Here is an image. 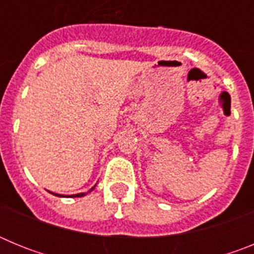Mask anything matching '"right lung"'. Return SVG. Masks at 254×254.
Wrapping results in <instances>:
<instances>
[{"mask_svg": "<svg viewBox=\"0 0 254 254\" xmlns=\"http://www.w3.org/2000/svg\"><path fill=\"white\" fill-rule=\"evenodd\" d=\"M94 187H95V186H94ZM94 187L91 188L90 190H93ZM90 190H89V192H90ZM86 193H87V192H86ZM86 193H78V194H75V196H69V197H82V196H85V194H86ZM53 194H55V193H53ZM56 196H60V194H56Z\"/></svg>", "mask_w": 254, "mask_h": 254, "instance_id": "1", "label": "right lung"}]
</instances>
